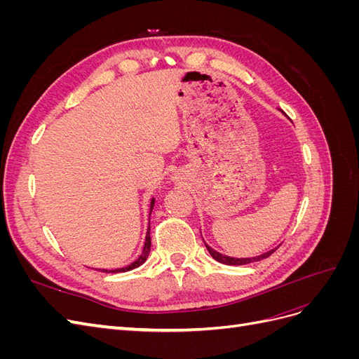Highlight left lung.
<instances>
[{
    "label": "left lung",
    "instance_id": "obj_1",
    "mask_svg": "<svg viewBox=\"0 0 359 359\" xmlns=\"http://www.w3.org/2000/svg\"><path fill=\"white\" fill-rule=\"evenodd\" d=\"M281 245V244H280ZM278 245V247H280ZM205 247H206V250H208L210 252V255L212 256V259H215L217 262H220V264H224V265H235V266H238V265H247V264H252V262H257V260H262V259H266V257H269L271 255H273L276 250L278 248V247H276V248H273V250H269V252H266V253H264V255H259V256H256V257H231V256H226V255H222V253H219V252H215L214 248H211L208 244L205 243Z\"/></svg>",
    "mask_w": 359,
    "mask_h": 359
}]
</instances>
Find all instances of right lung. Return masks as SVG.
<instances>
[{
  "mask_svg": "<svg viewBox=\"0 0 359 359\" xmlns=\"http://www.w3.org/2000/svg\"><path fill=\"white\" fill-rule=\"evenodd\" d=\"M154 198L151 199V203H149V215H151V211H153V208H154ZM149 250H151V236H149V226H148V232H147V236H145V244H144V248H142V253H140V256L135 260V262H132L128 266H124V268H116V269H99V271H103V273H126V271H132V269H135V268H137V266H140L142 265L145 260H147V257H148V255H149Z\"/></svg>",
  "mask_w": 359,
  "mask_h": 359,
  "instance_id": "add662e5",
  "label": "right lung"
}]
</instances>
